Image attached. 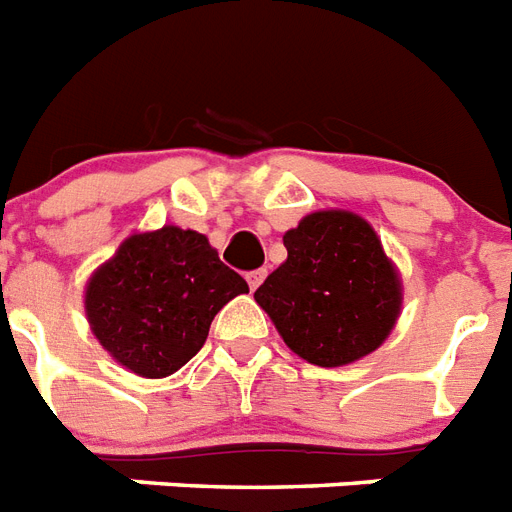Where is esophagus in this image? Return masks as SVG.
<instances>
[{
  "label": "esophagus",
  "instance_id": "esophagus-1",
  "mask_svg": "<svg viewBox=\"0 0 512 512\" xmlns=\"http://www.w3.org/2000/svg\"><path fill=\"white\" fill-rule=\"evenodd\" d=\"M264 277H267V269H253V272H248V275H245V280H248L251 290H256L261 282H264Z\"/></svg>",
  "mask_w": 512,
  "mask_h": 512
}]
</instances>
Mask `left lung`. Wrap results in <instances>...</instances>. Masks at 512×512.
Segmentation results:
<instances>
[{
    "instance_id": "left-lung-1",
    "label": "left lung",
    "mask_w": 512,
    "mask_h": 512,
    "mask_svg": "<svg viewBox=\"0 0 512 512\" xmlns=\"http://www.w3.org/2000/svg\"><path fill=\"white\" fill-rule=\"evenodd\" d=\"M282 243L288 259L253 293L282 341L320 367L378 349L399 317L402 285L370 224L349 211H317Z\"/></svg>"
}]
</instances>
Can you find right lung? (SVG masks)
<instances>
[{
    "instance_id": "1",
    "label": "right lung",
    "mask_w": 512,
    "mask_h": 512,
    "mask_svg": "<svg viewBox=\"0 0 512 512\" xmlns=\"http://www.w3.org/2000/svg\"><path fill=\"white\" fill-rule=\"evenodd\" d=\"M248 282L200 232L163 227L132 235L87 285L97 341L142 378H166L206 343L216 312Z\"/></svg>"
}]
</instances>
